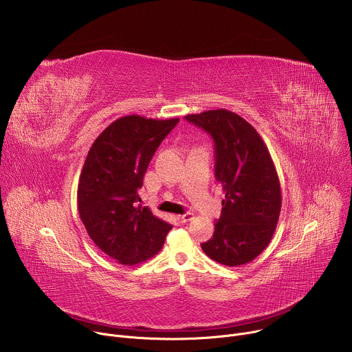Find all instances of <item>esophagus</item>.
Masks as SVG:
<instances>
[{
  "label": "esophagus",
  "mask_w": 352,
  "mask_h": 352,
  "mask_svg": "<svg viewBox=\"0 0 352 352\" xmlns=\"http://www.w3.org/2000/svg\"><path fill=\"white\" fill-rule=\"evenodd\" d=\"M177 219H178L181 223H188V221H190V220L193 219V214H192L190 212H186V213H184V214H179Z\"/></svg>",
  "instance_id": "1"
}]
</instances>
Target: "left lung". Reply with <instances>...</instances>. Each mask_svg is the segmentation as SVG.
<instances>
[{
  "label": "left lung",
  "mask_w": 352,
  "mask_h": 352,
  "mask_svg": "<svg viewBox=\"0 0 352 352\" xmlns=\"http://www.w3.org/2000/svg\"><path fill=\"white\" fill-rule=\"evenodd\" d=\"M185 120L214 142V175L221 184V216L204 252L224 266L254 261L269 245L281 210L280 181L256 129L228 110H210Z\"/></svg>",
  "instance_id": "1"
}]
</instances>
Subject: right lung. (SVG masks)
Returning a JSON list of instances; mask_svg holds the SVG:
<instances>
[{
    "mask_svg": "<svg viewBox=\"0 0 352 352\" xmlns=\"http://www.w3.org/2000/svg\"><path fill=\"white\" fill-rule=\"evenodd\" d=\"M179 118L126 116L97 136L78 185V212L91 241L120 265H136L163 248L171 224L140 202L147 166Z\"/></svg>",
    "mask_w": 352,
    "mask_h": 352,
    "instance_id": "1",
    "label": "right lung"
}]
</instances>
